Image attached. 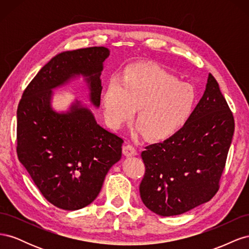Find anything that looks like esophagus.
<instances>
[{
	"label": "esophagus",
	"instance_id": "obj_1",
	"mask_svg": "<svg viewBox=\"0 0 249 249\" xmlns=\"http://www.w3.org/2000/svg\"><path fill=\"white\" fill-rule=\"evenodd\" d=\"M123 153L124 156L126 157H133L137 155V150L133 145L131 144H126L123 147Z\"/></svg>",
	"mask_w": 249,
	"mask_h": 249
}]
</instances>
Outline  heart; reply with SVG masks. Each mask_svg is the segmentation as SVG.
Segmentation results:
<instances>
[{
  "label": "heart",
  "instance_id": "1",
  "mask_svg": "<svg viewBox=\"0 0 249 249\" xmlns=\"http://www.w3.org/2000/svg\"><path fill=\"white\" fill-rule=\"evenodd\" d=\"M192 85L152 63L127 66L122 80L113 77L105 89L104 114L112 127L122 126L138 108L139 130L150 140H166L182 130L196 104Z\"/></svg>",
  "mask_w": 249,
  "mask_h": 249
}]
</instances>
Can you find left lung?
I'll return each instance as SVG.
<instances>
[{
	"label": "left lung",
	"mask_w": 249,
	"mask_h": 249,
	"mask_svg": "<svg viewBox=\"0 0 249 249\" xmlns=\"http://www.w3.org/2000/svg\"><path fill=\"white\" fill-rule=\"evenodd\" d=\"M235 120L219 85L209 73L206 90L175 136L145 147L140 196L160 216L188 212L212 198L231 143Z\"/></svg>",
	"instance_id": "8db88e82"
}]
</instances>
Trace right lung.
Listing matches in <instances>:
<instances>
[{
	"label": "right lung",
	"mask_w": 249,
	"mask_h": 249,
	"mask_svg": "<svg viewBox=\"0 0 249 249\" xmlns=\"http://www.w3.org/2000/svg\"><path fill=\"white\" fill-rule=\"evenodd\" d=\"M105 47L66 51L44 65L22 93L18 107L19 162L48 201L74 211L90 205L99 195L109 169L122 158L124 139L96 123L81 102L66 112L52 108L53 89L83 76L89 101L101 104Z\"/></svg>",
	"instance_id": "1"
}]
</instances>
